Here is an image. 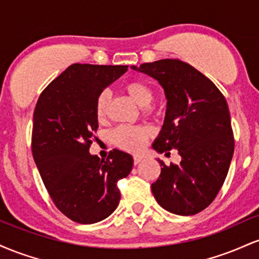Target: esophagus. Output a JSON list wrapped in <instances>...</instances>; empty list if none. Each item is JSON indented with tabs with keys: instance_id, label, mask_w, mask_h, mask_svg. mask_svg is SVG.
Here are the masks:
<instances>
[{
	"instance_id": "esophagus-1",
	"label": "esophagus",
	"mask_w": 259,
	"mask_h": 259,
	"mask_svg": "<svg viewBox=\"0 0 259 259\" xmlns=\"http://www.w3.org/2000/svg\"><path fill=\"white\" fill-rule=\"evenodd\" d=\"M142 160V157L141 156H134V164H139L140 162Z\"/></svg>"
}]
</instances>
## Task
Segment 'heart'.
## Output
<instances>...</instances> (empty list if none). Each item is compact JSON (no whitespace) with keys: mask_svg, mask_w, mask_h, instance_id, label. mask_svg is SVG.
I'll return each instance as SVG.
<instances>
[{"mask_svg":"<svg viewBox=\"0 0 259 259\" xmlns=\"http://www.w3.org/2000/svg\"><path fill=\"white\" fill-rule=\"evenodd\" d=\"M124 91L135 101L140 107H148L154 97L153 89L141 80H132L123 86ZM111 103V95L102 91L95 102V114L100 121L106 120L108 115V107ZM151 136V130L146 126H118L113 130L112 140L117 147L127 152H140L146 145Z\"/></svg>","mask_w":259,"mask_h":259,"instance_id":"1","label":"heart"}]
</instances>
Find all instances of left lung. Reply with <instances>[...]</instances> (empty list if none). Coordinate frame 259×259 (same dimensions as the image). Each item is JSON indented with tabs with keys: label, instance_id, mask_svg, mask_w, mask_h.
I'll use <instances>...</instances> for the list:
<instances>
[{
	"label": "left lung",
	"instance_id": "8db88e82",
	"mask_svg": "<svg viewBox=\"0 0 259 259\" xmlns=\"http://www.w3.org/2000/svg\"><path fill=\"white\" fill-rule=\"evenodd\" d=\"M134 70L156 79L167 97L165 119L152 147L178 150L180 164L158 159L160 175L151 185L159 206L178 215H194L212 203L224 184L234 154L227 100L207 76L180 59H160Z\"/></svg>",
	"mask_w": 259,
	"mask_h": 259
}]
</instances>
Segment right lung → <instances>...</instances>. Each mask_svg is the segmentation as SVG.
Masks as SVG:
<instances>
[{
	"mask_svg": "<svg viewBox=\"0 0 259 259\" xmlns=\"http://www.w3.org/2000/svg\"><path fill=\"white\" fill-rule=\"evenodd\" d=\"M127 65H69L49 84L34 111L31 151L53 203L80 224H94L118 207V181L133 169V157L113 150L100 160L89 152L99 120L97 96Z\"/></svg>",
	"mask_w": 259,
	"mask_h": 259,
	"instance_id": "obj_1",
	"label": "right lung"
}]
</instances>
